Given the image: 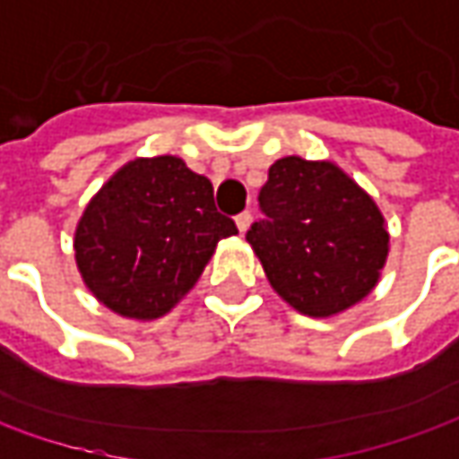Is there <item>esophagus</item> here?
Returning <instances> with one entry per match:
<instances>
[{"mask_svg": "<svg viewBox=\"0 0 459 459\" xmlns=\"http://www.w3.org/2000/svg\"><path fill=\"white\" fill-rule=\"evenodd\" d=\"M251 223V212L249 210H244V212H238L236 215V229L241 230V233H247V229H249Z\"/></svg>", "mask_w": 459, "mask_h": 459, "instance_id": "esophagus-1", "label": "esophagus"}]
</instances>
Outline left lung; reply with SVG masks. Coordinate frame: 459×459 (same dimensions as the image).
<instances>
[{
    "label": "left lung",
    "instance_id": "8db88e82",
    "mask_svg": "<svg viewBox=\"0 0 459 459\" xmlns=\"http://www.w3.org/2000/svg\"><path fill=\"white\" fill-rule=\"evenodd\" d=\"M262 221L247 241L282 300L313 318L336 316L377 285L388 230L377 205L331 161L277 159L259 190Z\"/></svg>",
    "mask_w": 459,
    "mask_h": 459
}]
</instances>
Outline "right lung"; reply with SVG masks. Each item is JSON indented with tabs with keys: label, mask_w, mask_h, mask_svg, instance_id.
I'll return each instance as SVG.
<instances>
[{
	"label": "right lung",
	"mask_w": 459,
	"mask_h": 459,
	"mask_svg": "<svg viewBox=\"0 0 459 459\" xmlns=\"http://www.w3.org/2000/svg\"><path fill=\"white\" fill-rule=\"evenodd\" d=\"M233 233L208 177L177 156L135 159L84 210L74 236L76 267L100 303L151 321L190 292L218 241Z\"/></svg>",
	"instance_id": "1"
}]
</instances>
